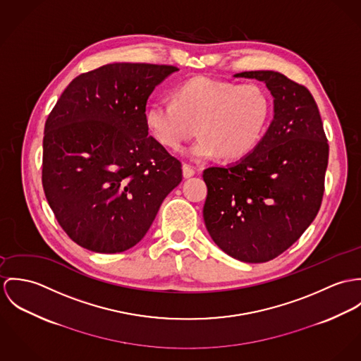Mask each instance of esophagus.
Wrapping results in <instances>:
<instances>
[{"mask_svg": "<svg viewBox=\"0 0 361 361\" xmlns=\"http://www.w3.org/2000/svg\"><path fill=\"white\" fill-rule=\"evenodd\" d=\"M194 174H195V169L192 166H190V164H184L183 166V176H184V178H190Z\"/></svg>", "mask_w": 361, "mask_h": 361, "instance_id": "1", "label": "esophagus"}]
</instances>
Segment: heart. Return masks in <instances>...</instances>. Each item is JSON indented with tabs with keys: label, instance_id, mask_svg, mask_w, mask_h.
<instances>
[{
	"label": "heart",
	"instance_id": "obj_1",
	"mask_svg": "<svg viewBox=\"0 0 361 361\" xmlns=\"http://www.w3.org/2000/svg\"><path fill=\"white\" fill-rule=\"evenodd\" d=\"M271 118V98L259 84H234L194 78L174 87L173 101L154 99L145 111L152 138L167 149H178L195 133L200 137L185 149L195 161L217 157L240 159L260 142Z\"/></svg>",
	"mask_w": 361,
	"mask_h": 361
}]
</instances>
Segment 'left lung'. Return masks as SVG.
<instances>
[{"mask_svg": "<svg viewBox=\"0 0 361 361\" xmlns=\"http://www.w3.org/2000/svg\"><path fill=\"white\" fill-rule=\"evenodd\" d=\"M234 78L263 81L274 118L240 161L203 171L204 226L214 243L245 263H264L300 238L320 210L328 142L310 91L273 71Z\"/></svg>", "mask_w": 361, "mask_h": 361, "instance_id": "8db88e82", "label": "left lung"}]
</instances>
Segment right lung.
<instances>
[{"label":"right lung","instance_id":"1","mask_svg":"<svg viewBox=\"0 0 361 361\" xmlns=\"http://www.w3.org/2000/svg\"><path fill=\"white\" fill-rule=\"evenodd\" d=\"M176 66L109 63L62 92L44 127L42 187L59 226L81 247L124 252L142 240L181 163L145 126L149 95Z\"/></svg>","mask_w":361,"mask_h":361}]
</instances>
